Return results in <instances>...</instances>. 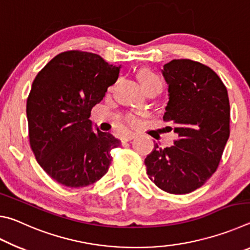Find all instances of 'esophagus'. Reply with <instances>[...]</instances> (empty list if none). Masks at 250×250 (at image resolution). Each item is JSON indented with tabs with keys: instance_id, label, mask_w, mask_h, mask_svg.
I'll return each mask as SVG.
<instances>
[{
	"instance_id": "obj_1",
	"label": "esophagus",
	"mask_w": 250,
	"mask_h": 250,
	"mask_svg": "<svg viewBox=\"0 0 250 250\" xmlns=\"http://www.w3.org/2000/svg\"><path fill=\"white\" fill-rule=\"evenodd\" d=\"M134 138H135V134L134 133H125V134H124L120 138V141H121V143H125V142H128V141L133 140Z\"/></svg>"
}]
</instances>
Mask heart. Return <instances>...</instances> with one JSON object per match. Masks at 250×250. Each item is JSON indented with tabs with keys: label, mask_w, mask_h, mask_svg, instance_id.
Instances as JSON below:
<instances>
[{
	"label": "heart",
	"mask_w": 250,
	"mask_h": 250,
	"mask_svg": "<svg viewBox=\"0 0 250 250\" xmlns=\"http://www.w3.org/2000/svg\"><path fill=\"white\" fill-rule=\"evenodd\" d=\"M139 82L142 84V87L146 88L151 86V84L154 83H161V79L158 75H156L154 71H152L149 68H143L138 74ZM121 120L125 122V125L130 126H135L139 124V120H140V116L137 112H128L121 118Z\"/></svg>",
	"instance_id": "b5f03b06"
}]
</instances>
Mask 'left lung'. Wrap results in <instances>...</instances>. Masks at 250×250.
Segmentation results:
<instances>
[{
  "mask_svg": "<svg viewBox=\"0 0 250 250\" xmlns=\"http://www.w3.org/2000/svg\"><path fill=\"white\" fill-rule=\"evenodd\" d=\"M162 74L168 84L163 119L177 139L170 147L154 146L145 160L146 174L163 191L188 194L217 170L230 132L229 99L218 75L198 62L173 59Z\"/></svg>",
  "mask_w": 250,
  "mask_h": 250,
  "instance_id": "1",
  "label": "left lung"
}]
</instances>
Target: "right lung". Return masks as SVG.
Returning a JSON list of instances; mask_svg holds the SVG:
<instances>
[{
	"instance_id": "right-lung-1",
	"label": "right lung",
	"mask_w": 250,
	"mask_h": 250,
	"mask_svg": "<svg viewBox=\"0 0 250 250\" xmlns=\"http://www.w3.org/2000/svg\"><path fill=\"white\" fill-rule=\"evenodd\" d=\"M120 66L99 55L67 50L34 79L26 101L29 146L42 168L67 188L100 180L120 146L109 132L91 129V109L119 77Z\"/></svg>"
}]
</instances>
